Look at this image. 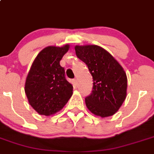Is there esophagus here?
Returning a JSON list of instances; mask_svg holds the SVG:
<instances>
[{"label":"esophagus","instance_id":"34e87169","mask_svg":"<svg viewBox=\"0 0 154 154\" xmlns=\"http://www.w3.org/2000/svg\"><path fill=\"white\" fill-rule=\"evenodd\" d=\"M74 83H75V84H77V83H78V81H77V78L74 79Z\"/></svg>","mask_w":154,"mask_h":154}]
</instances>
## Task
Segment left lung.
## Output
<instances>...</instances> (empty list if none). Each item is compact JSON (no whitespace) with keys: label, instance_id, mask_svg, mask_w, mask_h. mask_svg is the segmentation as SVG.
<instances>
[{"label":"left lung","instance_id":"1","mask_svg":"<svg viewBox=\"0 0 154 154\" xmlns=\"http://www.w3.org/2000/svg\"><path fill=\"white\" fill-rule=\"evenodd\" d=\"M75 52L93 77L92 92L85 97L87 108L101 118L113 116L126 97L127 77L123 68L98 45H76Z\"/></svg>","mask_w":154,"mask_h":154}]
</instances>
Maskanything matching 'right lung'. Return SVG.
Instances as JSON below:
<instances>
[{
    "label": "right lung",
    "mask_w": 154,
    "mask_h": 154,
    "mask_svg": "<svg viewBox=\"0 0 154 154\" xmlns=\"http://www.w3.org/2000/svg\"><path fill=\"white\" fill-rule=\"evenodd\" d=\"M69 45L48 46L33 61L25 85L30 105L45 116L57 113L73 94V86L66 81L65 70L60 64Z\"/></svg>",
    "instance_id": "right-lung-1"
}]
</instances>
